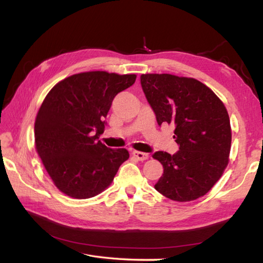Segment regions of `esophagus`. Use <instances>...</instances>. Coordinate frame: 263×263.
Here are the masks:
<instances>
[{
  "label": "esophagus",
  "instance_id": "34e87169",
  "mask_svg": "<svg viewBox=\"0 0 263 263\" xmlns=\"http://www.w3.org/2000/svg\"><path fill=\"white\" fill-rule=\"evenodd\" d=\"M133 156H134L135 158H136V159H138V160H140V161L147 160V159L149 158V155H148V154L141 153V151H136V150L133 151Z\"/></svg>",
  "mask_w": 263,
  "mask_h": 263
}]
</instances>
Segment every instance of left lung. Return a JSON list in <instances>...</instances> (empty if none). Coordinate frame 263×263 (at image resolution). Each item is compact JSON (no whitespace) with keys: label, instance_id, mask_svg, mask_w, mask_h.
I'll use <instances>...</instances> for the list:
<instances>
[{"label":"left lung","instance_id":"left-lung-1","mask_svg":"<svg viewBox=\"0 0 263 263\" xmlns=\"http://www.w3.org/2000/svg\"><path fill=\"white\" fill-rule=\"evenodd\" d=\"M140 83L159 126H174L179 151H156L163 165L159 193L189 202L205 195L228 164L232 130L227 109L210 87L192 78L141 74Z\"/></svg>","mask_w":263,"mask_h":263}]
</instances>
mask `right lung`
I'll return each mask as SVG.
<instances>
[{"label": "right lung", "instance_id": "add662e5", "mask_svg": "<svg viewBox=\"0 0 263 263\" xmlns=\"http://www.w3.org/2000/svg\"><path fill=\"white\" fill-rule=\"evenodd\" d=\"M135 81V74L91 71L66 78L47 94L36 117L35 145L62 193L79 200L98 195L129 158L126 149L108 148L99 136L114 98Z\"/></svg>", "mask_w": 263, "mask_h": 263}]
</instances>
